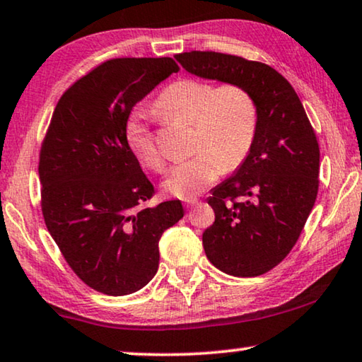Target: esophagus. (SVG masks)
Returning a JSON list of instances; mask_svg holds the SVG:
<instances>
[{
	"label": "esophagus",
	"instance_id": "obj_1",
	"mask_svg": "<svg viewBox=\"0 0 362 362\" xmlns=\"http://www.w3.org/2000/svg\"><path fill=\"white\" fill-rule=\"evenodd\" d=\"M197 204H199V199H198V198L185 199V206H187V208H193V206H197Z\"/></svg>",
	"mask_w": 362,
	"mask_h": 362
}]
</instances>
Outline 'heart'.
Segmentation results:
<instances>
[{
	"label": "heart",
	"instance_id": "obj_1",
	"mask_svg": "<svg viewBox=\"0 0 362 362\" xmlns=\"http://www.w3.org/2000/svg\"><path fill=\"white\" fill-rule=\"evenodd\" d=\"M156 112L193 125L192 158L175 164L163 182L172 197L190 199L218 180L223 170H233L249 156L258 125L255 97L239 83L213 86L202 79L183 78L167 86L156 100ZM127 143L148 169L160 172L164 159L153 133L141 117L127 123Z\"/></svg>",
	"mask_w": 362,
	"mask_h": 362
}]
</instances>
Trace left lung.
Masks as SVG:
<instances>
[{"label":"left lung","mask_w":362,"mask_h":362,"mask_svg":"<svg viewBox=\"0 0 362 362\" xmlns=\"http://www.w3.org/2000/svg\"><path fill=\"white\" fill-rule=\"evenodd\" d=\"M175 58L198 78L239 83L255 97V139L233 177L211 190L216 218L203 247L221 272L260 276L284 260L314 208L320 169L314 128L293 86L268 64L218 52Z\"/></svg>","instance_id":"1"}]
</instances>
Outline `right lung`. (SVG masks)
I'll return each mask as SVG.
<instances>
[{"label": "right lung", "mask_w": 362, "mask_h": 362, "mask_svg": "<svg viewBox=\"0 0 362 362\" xmlns=\"http://www.w3.org/2000/svg\"><path fill=\"white\" fill-rule=\"evenodd\" d=\"M179 71L172 58H115L58 100L40 149L42 213L64 260L99 293L144 288L159 267V239L183 218L179 199L154 195L127 143L133 107Z\"/></svg>", "instance_id": "add662e5"}]
</instances>
